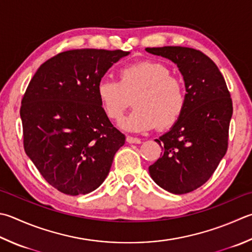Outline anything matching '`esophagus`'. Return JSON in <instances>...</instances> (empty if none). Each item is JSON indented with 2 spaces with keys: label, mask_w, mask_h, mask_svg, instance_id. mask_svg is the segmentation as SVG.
Segmentation results:
<instances>
[{
  "label": "esophagus",
  "mask_w": 252,
  "mask_h": 252,
  "mask_svg": "<svg viewBox=\"0 0 252 252\" xmlns=\"http://www.w3.org/2000/svg\"><path fill=\"white\" fill-rule=\"evenodd\" d=\"M126 141L129 142V144H140L141 142L139 138H136V137H131V136H127Z\"/></svg>",
  "instance_id": "34e87169"
}]
</instances>
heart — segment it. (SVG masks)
Wrapping results in <instances>:
<instances>
[{"label": "heart", "mask_w": 252, "mask_h": 252, "mask_svg": "<svg viewBox=\"0 0 252 252\" xmlns=\"http://www.w3.org/2000/svg\"><path fill=\"white\" fill-rule=\"evenodd\" d=\"M98 101L108 118L121 121L134 97L135 110L122 123L128 130L142 131L157 126L168 129L175 125L187 106L183 80L168 67L141 61L118 71V81L103 79L96 88Z\"/></svg>", "instance_id": "b5f03b06"}]
</instances>
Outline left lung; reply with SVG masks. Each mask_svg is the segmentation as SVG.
I'll use <instances>...</instances> for the list:
<instances>
[{"mask_svg":"<svg viewBox=\"0 0 252 252\" xmlns=\"http://www.w3.org/2000/svg\"><path fill=\"white\" fill-rule=\"evenodd\" d=\"M146 50L177 63L187 88L182 116L156 139L162 153L149 167L150 177L170 193H189L207 182L228 148L230 93L220 69L202 51L180 46Z\"/></svg>","mask_w":252,"mask_h":252,"instance_id":"8db88e82","label":"left lung"}]
</instances>
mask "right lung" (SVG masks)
Wrapping results in <instances>:
<instances>
[{
  "label": "right lung",
  "mask_w": 252,
  "mask_h": 252,
  "mask_svg": "<svg viewBox=\"0 0 252 252\" xmlns=\"http://www.w3.org/2000/svg\"><path fill=\"white\" fill-rule=\"evenodd\" d=\"M129 51L73 49L42 63L22 98L24 149L47 182L88 194L107 177L125 135L98 101L103 75Z\"/></svg>",
  "instance_id": "1"
}]
</instances>
